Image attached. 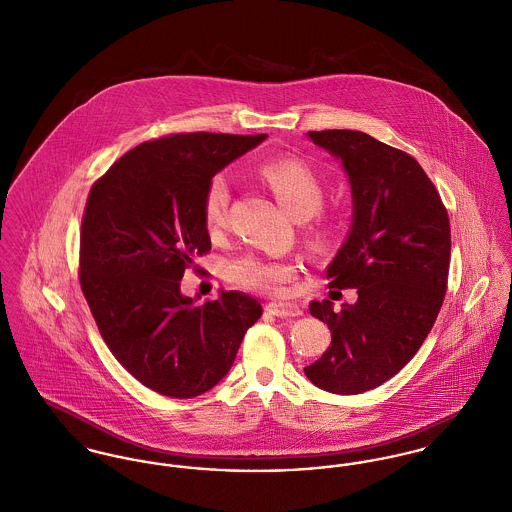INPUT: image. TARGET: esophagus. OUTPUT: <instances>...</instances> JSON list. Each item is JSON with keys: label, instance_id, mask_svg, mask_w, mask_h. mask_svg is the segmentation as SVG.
<instances>
[{"label": "esophagus", "instance_id": "obj_1", "mask_svg": "<svg viewBox=\"0 0 512 512\" xmlns=\"http://www.w3.org/2000/svg\"><path fill=\"white\" fill-rule=\"evenodd\" d=\"M267 312L269 314L276 315V317H298L302 315V310L298 304H292V302H273L267 306Z\"/></svg>", "mask_w": 512, "mask_h": 512}]
</instances>
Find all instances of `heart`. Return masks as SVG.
Wrapping results in <instances>:
<instances>
[{
	"instance_id": "obj_1",
	"label": "heart",
	"mask_w": 512,
	"mask_h": 512,
	"mask_svg": "<svg viewBox=\"0 0 512 512\" xmlns=\"http://www.w3.org/2000/svg\"><path fill=\"white\" fill-rule=\"evenodd\" d=\"M261 177L273 189L280 204L296 218L308 220L323 204L325 187L314 167L306 161L296 158L275 159L261 167ZM232 202V187L226 175H216L210 179L204 200H202V216L206 230L210 234H218L226 222ZM329 236V226L325 222L317 224L312 232L317 243H323ZM230 275L237 284L261 290V292H278L284 282L294 276V267L282 261H265L255 255H245L232 263Z\"/></svg>"
}]
</instances>
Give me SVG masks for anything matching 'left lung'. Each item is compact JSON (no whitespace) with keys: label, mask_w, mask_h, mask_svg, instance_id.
<instances>
[{"label":"left lung","mask_w":512,"mask_h":512,"mask_svg":"<svg viewBox=\"0 0 512 512\" xmlns=\"http://www.w3.org/2000/svg\"><path fill=\"white\" fill-rule=\"evenodd\" d=\"M341 159L353 193L349 236L327 267L329 286L356 288L358 300L310 314L331 329V347L306 366L331 394L368 392L395 376L421 349L444 302L450 220L417 159L358 130L308 132Z\"/></svg>","instance_id":"1"}]
</instances>
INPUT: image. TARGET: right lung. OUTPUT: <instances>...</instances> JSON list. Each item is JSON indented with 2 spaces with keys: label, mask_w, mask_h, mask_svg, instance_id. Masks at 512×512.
I'll return each mask as SVG.
<instances>
[{
  "label": "right lung",
  "mask_w": 512,
  "mask_h": 512,
  "mask_svg": "<svg viewBox=\"0 0 512 512\" xmlns=\"http://www.w3.org/2000/svg\"><path fill=\"white\" fill-rule=\"evenodd\" d=\"M265 138L165 136L126 152L91 187L79 234L81 290L111 353L158 394L212 390L263 314L237 290L197 306L181 278L210 251L202 216L210 179Z\"/></svg>",
  "instance_id": "right-lung-1"
}]
</instances>
